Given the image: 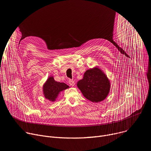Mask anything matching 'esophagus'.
<instances>
[{
	"label": "esophagus",
	"mask_w": 151,
	"mask_h": 151,
	"mask_svg": "<svg viewBox=\"0 0 151 151\" xmlns=\"http://www.w3.org/2000/svg\"><path fill=\"white\" fill-rule=\"evenodd\" d=\"M69 84H70V85H71V86H74L75 85V81H73V80H69Z\"/></svg>",
	"instance_id": "esophagus-1"
}]
</instances>
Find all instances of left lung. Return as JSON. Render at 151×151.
Returning <instances> with one entry per match:
<instances>
[{"instance_id":"left-lung-1","label":"left lung","mask_w":151,"mask_h":151,"mask_svg":"<svg viewBox=\"0 0 151 151\" xmlns=\"http://www.w3.org/2000/svg\"><path fill=\"white\" fill-rule=\"evenodd\" d=\"M77 86L86 99L96 103L104 100L110 90L109 80L98 68L86 71Z\"/></svg>"}]
</instances>
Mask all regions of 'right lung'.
<instances>
[{
  "label": "right lung",
  "instance_id": "obj_1",
  "mask_svg": "<svg viewBox=\"0 0 151 151\" xmlns=\"http://www.w3.org/2000/svg\"><path fill=\"white\" fill-rule=\"evenodd\" d=\"M69 87L67 84L57 82L52 76H50L43 86V91L47 99L51 101H54L61 91Z\"/></svg>",
  "mask_w": 151,
  "mask_h": 151
}]
</instances>
